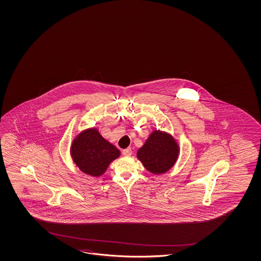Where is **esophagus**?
<instances>
[{
  "label": "esophagus",
  "instance_id": "obj_1",
  "mask_svg": "<svg viewBox=\"0 0 261 261\" xmlns=\"http://www.w3.org/2000/svg\"><path fill=\"white\" fill-rule=\"evenodd\" d=\"M122 154H123L124 156H129V155H131V154H132V149H131V147H128L126 149H123V150H122Z\"/></svg>",
  "mask_w": 261,
  "mask_h": 261
}]
</instances>
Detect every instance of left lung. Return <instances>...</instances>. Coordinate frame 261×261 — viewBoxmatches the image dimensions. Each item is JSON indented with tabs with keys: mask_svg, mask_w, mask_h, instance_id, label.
Segmentation results:
<instances>
[{
	"mask_svg": "<svg viewBox=\"0 0 261 261\" xmlns=\"http://www.w3.org/2000/svg\"><path fill=\"white\" fill-rule=\"evenodd\" d=\"M178 152V145L171 136L154 131L137 156L151 173L162 174L173 166Z\"/></svg>",
	"mask_w": 261,
	"mask_h": 261,
	"instance_id": "1",
	"label": "left lung"
}]
</instances>
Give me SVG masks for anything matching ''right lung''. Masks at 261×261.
<instances>
[{
    "mask_svg": "<svg viewBox=\"0 0 261 261\" xmlns=\"http://www.w3.org/2000/svg\"><path fill=\"white\" fill-rule=\"evenodd\" d=\"M71 156L80 170L91 176H100L111 162L119 156V149L104 140L95 129L86 130L73 141Z\"/></svg>",
    "mask_w": 261,
    "mask_h": 261,
    "instance_id": "right-lung-1",
    "label": "right lung"
}]
</instances>
